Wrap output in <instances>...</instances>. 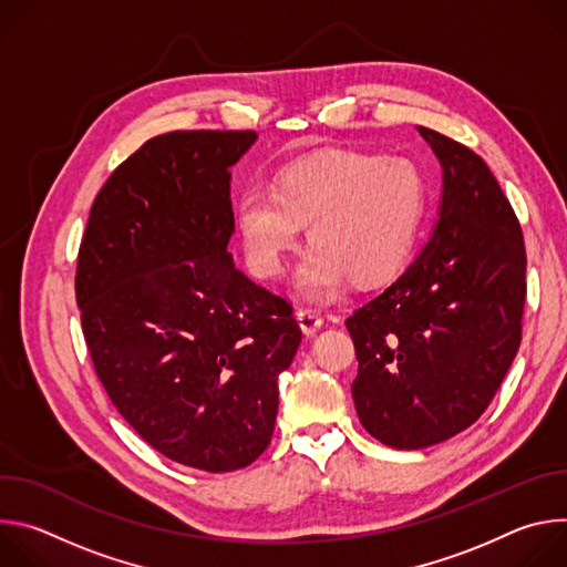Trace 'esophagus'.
Returning a JSON list of instances; mask_svg holds the SVG:
<instances>
[{"label": "esophagus", "mask_w": 567, "mask_h": 567, "mask_svg": "<svg viewBox=\"0 0 567 567\" xmlns=\"http://www.w3.org/2000/svg\"><path fill=\"white\" fill-rule=\"evenodd\" d=\"M296 320L305 334H316L322 328V316L313 309H300L296 311Z\"/></svg>", "instance_id": "34e87169"}]
</instances>
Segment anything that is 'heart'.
Instances as JSON below:
<instances>
[{
    "mask_svg": "<svg viewBox=\"0 0 567 567\" xmlns=\"http://www.w3.org/2000/svg\"><path fill=\"white\" fill-rule=\"evenodd\" d=\"M426 204V182L409 158L332 154L300 161L276 188L251 186L237 202V228L249 269L278 276L307 226L309 256L298 289L334 298L352 278L379 285L409 262Z\"/></svg>",
    "mask_w": 567,
    "mask_h": 567,
    "instance_id": "obj_1",
    "label": "heart"
}]
</instances>
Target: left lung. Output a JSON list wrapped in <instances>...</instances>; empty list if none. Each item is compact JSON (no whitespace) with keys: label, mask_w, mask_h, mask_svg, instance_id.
<instances>
[{"label":"left lung","mask_w":567,"mask_h":567,"mask_svg":"<svg viewBox=\"0 0 567 567\" xmlns=\"http://www.w3.org/2000/svg\"><path fill=\"white\" fill-rule=\"evenodd\" d=\"M440 158L433 237L388 289L346 320L363 429L415 451L468 429L492 403L523 339L525 241L496 177L466 145L417 127Z\"/></svg>","instance_id":"obj_1"}]
</instances>
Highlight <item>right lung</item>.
<instances>
[{
  "label": "right lung",
  "mask_w": 567,
  "mask_h": 567,
  "mask_svg": "<svg viewBox=\"0 0 567 567\" xmlns=\"http://www.w3.org/2000/svg\"><path fill=\"white\" fill-rule=\"evenodd\" d=\"M251 130L145 141L96 195L80 241L75 302L116 411L158 453L224 473L271 442L278 374L302 332L287 298L228 254V168Z\"/></svg>",
  "instance_id": "1"
}]
</instances>
